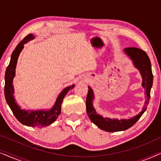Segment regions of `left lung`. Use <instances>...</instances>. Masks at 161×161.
Segmentation results:
<instances>
[{"instance_id": "left-lung-1", "label": "left lung", "mask_w": 161, "mask_h": 161, "mask_svg": "<svg viewBox=\"0 0 161 161\" xmlns=\"http://www.w3.org/2000/svg\"><path fill=\"white\" fill-rule=\"evenodd\" d=\"M125 52L133 60L135 67L139 69L141 74H142L143 78L142 86L146 89L147 100L145 102V106L144 107L143 111L138 115L134 116L133 118L121 120H118L116 119H111L108 118H103V116L97 114L94 108L93 105H92V100L94 99L93 92L91 88L89 86L86 103L88 115L92 122L95 124L99 128L107 132L122 131L131 127L139 119L142 114L146 111L147 105L149 104V98H150V91L153 83V75L152 72V66L148 55L143 50L135 47L125 48Z\"/></svg>"}]
</instances>
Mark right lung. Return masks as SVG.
Segmentation results:
<instances>
[{
	"instance_id": "obj_1",
	"label": "right lung",
	"mask_w": 161,
	"mask_h": 161,
	"mask_svg": "<svg viewBox=\"0 0 161 161\" xmlns=\"http://www.w3.org/2000/svg\"><path fill=\"white\" fill-rule=\"evenodd\" d=\"M34 38L33 34H29L27 35L20 42H19L13 51L9 64L6 68L5 73V86H4V94L6 103H8V106L10 107L12 113L14 114L15 117L19 122L26 126L43 127L52 124L55 122L57 117L60 115L61 110V103L63 99L69 89H72L74 87V85L65 88L61 92L59 96L57 98L54 106L50 111H23L15 103L14 96V88H13L12 81L13 78L15 75V68H16L17 58L21 50L24 47V44L31 39Z\"/></svg>"
}]
</instances>
